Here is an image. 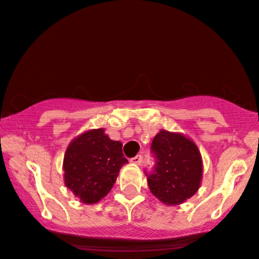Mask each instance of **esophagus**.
Segmentation results:
<instances>
[{"mask_svg": "<svg viewBox=\"0 0 259 259\" xmlns=\"http://www.w3.org/2000/svg\"><path fill=\"white\" fill-rule=\"evenodd\" d=\"M130 161L134 162V164H137V165H141V162H143V156H141V155H137V156L133 157Z\"/></svg>", "mask_w": 259, "mask_h": 259, "instance_id": "34e87169", "label": "esophagus"}]
</instances>
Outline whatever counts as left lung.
Wrapping results in <instances>:
<instances>
[{"label":"left lung","instance_id":"left-lung-1","mask_svg":"<svg viewBox=\"0 0 259 259\" xmlns=\"http://www.w3.org/2000/svg\"><path fill=\"white\" fill-rule=\"evenodd\" d=\"M152 172H146L152 195L167 206L185 202L200 189L202 157L192 140L180 133L161 130L151 143Z\"/></svg>","mask_w":259,"mask_h":259}]
</instances>
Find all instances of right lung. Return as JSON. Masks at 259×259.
Returning a JSON list of instances; mask_svg holds the SVG:
<instances>
[{
    "label": "right lung",
    "mask_w": 259,
    "mask_h": 259,
    "mask_svg": "<svg viewBox=\"0 0 259 259\" xmlns=\"http://www.w3.org/2000/svg\"><path fill=\"white\" fill-rule=\"evenodd\" d=\"M126 162L120 141L109 139L104 129L88 130L65 150L64 184L83 203H97L109 194Z\"/></svg>",
    "instance_id": "obj_1"
}]
</instances>
